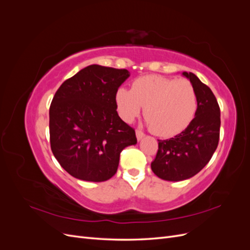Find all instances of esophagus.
I'll list each match as a JSON object with an SVG mask.
<instances>
[{
  "instance_id": "esophagus-1",
  "label": "esophagus",
  "mask_w": 250,
  "mask_h": 250,
  "mask_svg": "<svg viewBox=\"0 0 250 250\" xmlns=\"http://www.w3.org/2000/svg\"><path fill=\"white\" fill-rule=\"evenodd\" d=\"M135 134H137L138 141H141L144 137H145V134H144V132H142L141 130H137V131H135Z\"/></svg>"
}]
</instances>
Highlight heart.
Returning <instances> with one entry per match:
<instances>
[{"label":"heart","instance_id":"b5f03b06","mask_svg":"<svg viewBox=\"0 0 250 250\" xmlns=\"http://www.w3.org/2000/svg\"><path fill=\"white\" fill-rule=\"evenodd\" d=\"M116 104L125 122L133 121L144 106V116L152 132L170 138L191 124L197 110V95L187 80L143 76L132 82L130 90L117 89Z\"/></svg>","mask_w":250,"mask_h":250}]
</instances>
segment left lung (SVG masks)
<instances>
[{
  "label": "left lung",
  "mask_w": 250,
  "mask_h": 250,
  "mask_svg": "<svg viewBox=\"0 0 250 250\" xmlns=\"http://www.w3.org/2000/svg\"><path fill=\"white\" fill-rule=\"evenodd\" d=\"M197 95L195 118L186 129L169 140H158L151 169L157 177L181 181L193 177L209 162L220 134V108L210 88L193 73L183 72Z\"/></svg>",
  "instance_id": "obj_1"
}]
</instances>
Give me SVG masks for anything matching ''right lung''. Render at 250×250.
Segmentation results:
<instances>
[{
	"instance_id": "add662e5",
	"label": "right lung",
	"mask_w": 250,
	"mask_h": 250,
	"mask_svg": "<svg viewBox=\"0 0 250 250\" xmlns=\"http://www.w3.org/2000/svg\"><path fill=\"white\" fill-rule=\"evenodd\" d=\"M127 70L88 65L65 80L50 106V143L60 166L75 178L108 180L120 154L135 145V132L117 111L116 92Z\"/></svg>"
}]
</instances>
